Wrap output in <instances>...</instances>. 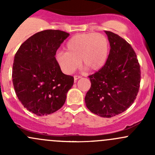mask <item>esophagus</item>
<instances>
[{"mask_svg":"<svg viewBox=\"0 0 155 155\" xmlns=\"http://www.w3.org/2000/svg\"><path fill=\"white\" fill-rule=\"evenodd\" d=\"M80 78H81L80 76H77V75H75V76H74V80H75V82H76V81L77 80V79H80Z\"/></svg>","mask_w":155,"mask_h":155,"instance_id":"obj_1","label":"esophagus"}]
</instances>
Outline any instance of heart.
<instances>
[{
    "mask_svg": "<svg viewBox=\"0 0 155 155\" xmlns=\"http://www.w3.org/2000/svg\"><path fill=\"white\" fill-rule=\"evenodd\" d=\"M65 48L66 51L57 53L56 61L65 74H71L80 63L91 71L102 68L109 56V43L103 34H79L68 40Z\"/></svg>",
    "mask_w": 155,
    "mask_h": 155,
    "instance_id": "heart-1",
    "label": "heart"
}]
</instances>
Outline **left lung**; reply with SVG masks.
Wrapping results in <instances>:
<instances>
[{
    "label": "left lung",
    "mask_w": 155,
    "mask_h": 155,
    "mask_svg": "<svg viewBox=\"0 0 155 155\" xmlns=\"http://www.w3.org/2000/svg\"><path fill=\"white\" fill-rule=\"evenodd\" d=\"M110 44L108 59L102 68L88 76L91 87L85 104L94 114L111 118L127 110L137 98L141 72L136 52L124 39L105 31Z\"/></svg>",
    "instance_id": "obj_1"
}]
</instances>
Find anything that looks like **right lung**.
<instances>
[{"label": "right lung", "mask_w": 155, "mask_h": 155, "mask_svg": "<svg viewBox=\"0 0 155 155\" xmlns=\"http://www.w3.org/2000/svg\"><path fill=\"white\" fill-rule=\"evenodd\" d=\"M69 34L45 30L29 37L16 51L12 83L25 108L37 115H47L64 104L74 78L62 73L54 55Z\"/></svg>", "instance_id": "obj_1"}]
</instances>
